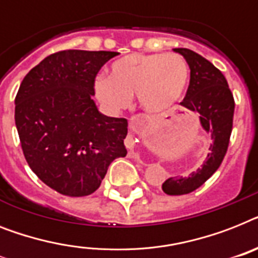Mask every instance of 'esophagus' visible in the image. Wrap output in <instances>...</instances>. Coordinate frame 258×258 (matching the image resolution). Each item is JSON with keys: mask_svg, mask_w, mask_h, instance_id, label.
<instances>
[{"mask_svg": "<svg viewBox=\"0 0 258 258\" xmlns=\"http://www.w3.org/2000/svg\"><path fill=\"white\" fill-rule=\"evenodd\" d=\"M130 130L131 131H134V133H136V128H135V125H134V123H130ZM128 156L131 159H135V160H139V156L135 154V152H130Z\"/></svg>", "mask_w": 258, "mask_h": 258, "instance_id": "esophagus-1", "label": "esophagus"}]
</instances>
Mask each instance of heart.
Masks as SVG:
<instances>
[{
  "instance_id": "1",
  "label": "heart",
  "mask_w": 258,
  "mask_h": 258,
  "mask_svg": "<svg viewBox=\"0 0 258 258\" xmlns=\"http://www.w3.org/2000/svg\"><path fill=\"white\" fill-rule=\"evenodd\" d=\"M188 79L185 60L176 54H130L115 60L110 77L94 81V93L108 112L128 106L135 94L146 111L160 112L180 99Z\"/></svg>"
}]
</instances>
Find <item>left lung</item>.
<instances>
[{
  "mask_svg": "<svg viewBox=\"0 0 258 258\" xmlns=\"http://www.w3.org/2000/svg\"><path fill=\"white\" fill-rule=\"evenodd\" d=\"M183 55L190 70L189 86L181 106L198 112L200 124L211 138L208 154L202 165L188 176L169 177L162 188L167 195L194 192L207 181L223 162L232 133L234 100L223 73L200 54L189 49H173Z\"/></svg>",
  "mask_w": 258,
  "mask_h": 258,
  "instance_id": "1",
  "label": "left lung"
}]
</instances>
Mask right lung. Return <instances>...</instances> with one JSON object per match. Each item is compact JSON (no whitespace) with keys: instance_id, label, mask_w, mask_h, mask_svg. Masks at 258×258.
Returning <instances> with one entry per match:
<instances>
[{"instance_id":"1","label":"right lung","mask_w":258,"mask_h":258,"mask_svg":"<svg viewBox=\"0 0 258 258\" xmlns=\"http://www.w3.org/2000/svg\"><path fill=\"white\" fill-rule=\"evenodd\" d=\"M118 54H51L27 73L17 93L14 119L25 159L60 195L89 196L99 188L108 165L127 155V119L103 115L93 99L98 71Z\"/></svg>"}]
</instances>
